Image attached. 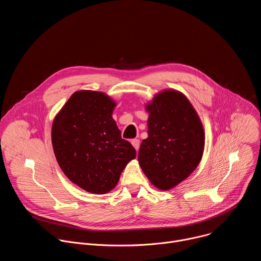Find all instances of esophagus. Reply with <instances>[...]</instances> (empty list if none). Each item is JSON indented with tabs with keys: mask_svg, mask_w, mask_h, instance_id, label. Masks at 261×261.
<instances>
[{
	"mask_svg": "<svg viewBox=\"0 0 261 261\" xmlns=\"http://www.w3.org/2000/svg\"><path fill=\"white\" fill-rule=\"evenodd\" d=\"M131 144L134 146L135 150L138 152V150H139V144H140V141H139V139H137V138H134V139H132V140H131Z\"/></svg>",
	"mask_w": 261,
	"mask_h": 261,
	"instance_id": "34e87169",
	"label": "esophagus"
}]
</instances>
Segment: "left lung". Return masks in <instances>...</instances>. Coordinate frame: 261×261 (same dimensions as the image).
Returning a JSON list of instances; mask_svg holds the SVG:
<instances>
[{"label": "left lung", "mask_w": 261, "mask_h": 261, "mask_svg": "<svg viewBox=\"0 0 261 261\" xmlns=\"http://www.w3.org/2000/svg\"><path fill=\"white\" fill-rule=\"evenodd\" d=\"M147 138L138 152L139 165L160 190H170L198 166L204 131L196 110L182 93L164 90L145 104Z\"/></svg>", "instance_id": "1"}]
</instances>
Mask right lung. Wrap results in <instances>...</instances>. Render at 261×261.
<instances>
[{
	"label": "right lung",
	"instance_id": "right-lung-1",
	"mask_svg": "<svg viewBox=\"0 0 261 261\" xmlns=\"http://www.w3.org/2000/svg\"><path fill=\"white\" fill-rule=\"evenodd\" d=\"M116 102L102 92L77 91L56 116L51 142L65 175L94 194L113 190L135 148L121 137L113 111Z\"/></svg>",
	"mask_w": 261,
	"mask_h": 261
}]
</instances>
